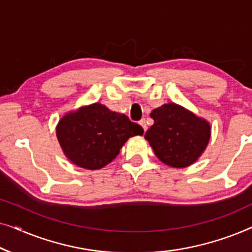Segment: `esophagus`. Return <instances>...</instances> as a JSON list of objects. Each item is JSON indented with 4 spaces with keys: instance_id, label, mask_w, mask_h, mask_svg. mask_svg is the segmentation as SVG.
Masks as SVG:
<instances>
[{
    "instance_id": "esophagus-1",
    "label": "esophagus",
    "mask_w": 252,
    "mask_h": 252,
    "mask_svg": "<svg viewBox=\"0 0 252 252\" xmlns=\"http://www.w3.org/2000/svg\"><path fill=\"white\" fill-rule=\"evenodd\" d=\"M139 124H140L141 126H142V128H143L144 132H146V130H147V124H146V119H141L140 122H139Z\"/></svg>"
}]
</instances>
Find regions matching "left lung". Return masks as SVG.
<instances>
[{"mask_svg": "<svg viewBox=\"0 0 252 252\" xmlns=\"http://www.w3.org/2000/svg\"><path fill=\"white\" fill-rule=\"evenodd\" d=\"M154 125L146 132V140L160 161L172 167L194 164L208 146L211 127L175 103L153 110Z\"/></svg>", "mask_w": 252, "mask_h": 252, "instance_id": "8db88e82", "label": "left lung"}]
</instances>
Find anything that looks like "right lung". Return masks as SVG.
<instances>
[{"mask_svg":"<svg viewBox=\"0 0 252 252\" xmlns=\"http://www.w3.org/2000/svg\"><path fill=\"white\" fill-rule=\"evenodd\" d=\"M56 134L72 163L87 170H99L115 159L129 137L142 135L143 128L125 115L94 103L65 115L58 123Z\"/></svg>","mask_w":252,"mask_h":252,"instance_id":"right-lung-1","label":"right lung"}]
</instances>
